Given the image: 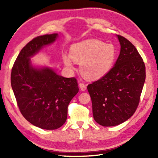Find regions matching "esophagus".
Segmentation results:
<instances>
[{
	"mask_svg": "<svg viewBox=\"0 0 158 158\" xmlns=\"http://www.w3.org/2000/svg\"><path fill=\"white\" fill-rule=\"evenodd\" d=\"M79 87L82 91H85V90H86L87 89V85L85 84V83H79Z\"/></svg>",
	"mask_w": 158,
	"mask_h": 158,
	"instance_id": "34e87169",
	"label": "esophagus"
}]
</instances>
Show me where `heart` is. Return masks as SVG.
<instances>
[{
  "label": "heart",
  "mask_w": 158,
  "mask_h": 158,
  "mask_svg": "<svg viewBox=\"0 0 158 158\" xmlns=\"http://www.w3.org/2000/svg\"><path fill=\"white\" fill-rule=\"evenodd\" d=\"M116 56L115 47L97 39H88L71 45L70 55L64 53L63 61L70 69L75 62L81 63L80 70L86 78L96 80L105 76L113 66Z\"/></svg>",
  "instance_id": "heart-1"
}]
</instances>
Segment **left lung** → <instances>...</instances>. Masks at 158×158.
Listing matches in <instances>:
<instances>
[{"label": "left lung", "instance_id": "obj_1", "mask_svg": "<svg viewBox=\"0 0 158 158\" xmlns=\"http://www.w3.org/2000/svg\"><path fill=\"white\" fill-rule=\"evenodd\" d=\"M121 49L111 70L88 85L94 119L102 126H115L130 118L140 101L145 66L132 43L117 35Z\"/></svg>", "mask_w": 158, "mask_h": 158}]
</instances>
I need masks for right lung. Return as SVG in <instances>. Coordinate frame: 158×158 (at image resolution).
Here are the masks:
<instances>
[{
  "label": "right lung",
  "instance_id": "1",
  "mask_svg": "<svg viewBox=\"0 0 158 158\" xmlns=\"http://www.w3.org/2000/svg\"><path fill=\"white\" fill-rule=\"evenodd\" d=\"M58 34L39 36L19 52L13 66L11 83L20 112L32 125L56 130L65 123L70 100L79 92L75 77L65 78L49 67L32 65L31 58L50 45Z\"/></svg>",
  "mask_w": 158,
  "mask_h": 158
}]
</instances>
